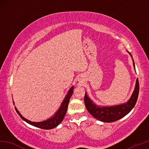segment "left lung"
<instances>
[{
  "label": "left lung",
  "mask_w": 149,
  "mask_h": 149,
  "mask_svg": "<svg viewBox=\"0 0 149 149\" xmlns=\"http://www.w3.org/2000/svg\"><path fill=\"white\" fill-rule=\"evenodd\" d=\"M127 53L132 58L134 68L135 69L132 55L131 54L130 52L127 51ZM138 93H139V82H138V79H137L136 81L135 88H134L133 94L126 103L110 107L98 106L88 97L87 93L86 92L84 96V103L88 112L95 119L102 122L112 123L123 118L133 109L136 103Z\"/></svg>",
  "instance_id": "obj_1"
}]
</instances>
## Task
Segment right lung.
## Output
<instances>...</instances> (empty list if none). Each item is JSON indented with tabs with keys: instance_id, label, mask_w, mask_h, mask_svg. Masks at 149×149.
Wrapping results in <instances>:
<instances>
[{
	"instance_id": "1",
	"label": "right lung",
	"mask_w": 149,
	"mask_h": 149,
	"mask_svg": "<svg viewBox=\"0 0 149 149\" xmlns=\"http://www.w3.org/2000/svg\"><path fill=\"white\" fill-rule=\"evenodd\" d=\"M74 88V86H72V87H71L70 89H69L67 95H66V96H65V98L61 104L60 108H59V109L58 110V111H56V112L54 113V115L53 117H50L49 119H48L46 120H44V121H42V122L30 121V120L25 119V117L21 115V113L19 112L18 109H17L16 107H15V110L16 112L18 113V115L20 116L21 118H22L23 120H25V121L27 123L31 124V125L36 126L37 127H39V128H41V129H44V130H51V129L54 128V127H56L62 122V120H63L65 114H66L68 103H69V101H70V98L74 93V91H73Z\"/></svg>"
}]
</instances>
